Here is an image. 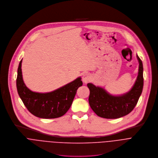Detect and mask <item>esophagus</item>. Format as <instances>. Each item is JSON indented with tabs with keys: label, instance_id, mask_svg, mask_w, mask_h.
Returning <instances> with one entry per match:
<instances>
[{
	"label": "esophagus",
	"instance_id": "esophagus-1",
	"mask_svg": "<svg viewBox=\"0 0 158 158\" xmlns=\"http://www.w3.org/2000/svg\"><path fill=\"white\" fill-rule=\"evenodd\" d=\"M91 80V76L89 73H85L83 75L82 77V80L85 83H87Z\"/></svg>",
	"mask_w": 158,
	"mask_h": 158
}]
</instances>
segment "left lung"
Here are the masks:
<instances>
[{"label": "left lung", "mask_w": 158, "mask_h": 158, "mask_svg": "<svg viewBox=\"0 0 158 158\" xmlns=\"http://www.w3.org/2000/svg\"><path fill=\"white\" fill-rule=\"evenodd\" d=\"M137 78L131 89L121 95H113L105 89L89 83L87 84L90 93L89 104L98 116L107 119H116L127 115L134 109L141 96L143 88V67L139 57Z\"/></svg>", "instance_id": "obj_1"}]
</instances>
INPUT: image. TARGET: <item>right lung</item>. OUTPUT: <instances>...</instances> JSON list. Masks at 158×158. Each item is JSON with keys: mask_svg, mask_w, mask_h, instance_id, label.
Segmentation results:
<instances>
[{"mask_svg": "<svg viewBox=\"0 0 158 158\" xmlns=\"http://www.w3.org/2000/svg\"><path fill=\"white\" fill-rule=\"evenodd\" d=\"M22 61V59L18 67L16 84L19 95L27 110L34 116L44 119L64 115L72 104L77 89L83 85L81 77L51 92H34L28 89L23 82Z\"/></svg>", "mask_w": 158, "mask_h": 158, "instance_id": "obj_1", "label": "right lung"}]
</instances>
